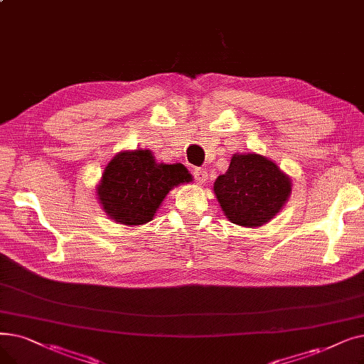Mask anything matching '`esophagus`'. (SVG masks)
Instances as JSON below:
<instances>
[{
    "instance_id": "34e87169",
    "label": "esophagus",
    "mask_w": 364,
    "mask_h": 364,
    "mask_svg": "<svg viewBox=\"0 0 364 364\" xmlns=\"http://www.w3.org/2000/svg\"><path fill=\"white\" fill-rule=\"evenodd\" d=\"M193 176H195V180L198 181V184H205V181L208 180V172L202 168H195Z\"/></svg>"
}]
</instances>
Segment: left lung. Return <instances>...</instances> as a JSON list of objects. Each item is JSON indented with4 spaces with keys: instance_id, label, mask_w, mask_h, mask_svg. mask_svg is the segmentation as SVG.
Returning <instances> with one entry per match:
<instances>
[{
    "instance_id": "obj_1",
    "label": "left lung",
    "mask_w": 364,
    "mask_h": 364,
    "mask_svg": "<svg viewBox=\"0 0 364 364\" xmlns=\"http://www.w3.org/2000/svg\"><path fill=\"white\" fill-rule=\"evenodd\" d=\"M291 187V178L266 156L235 153L229 169L214 181V195L229 221L256 229L284 208Z\"/></svg>"
}]
</instances>
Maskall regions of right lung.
I'll return each instance as SVG.
<instances>
[{
  "instance_id": "right-lung-1",
  "label": "right lung",
  "mask_w": 364,
  "mask_h": 364,
  "mask_svg": "<svg viewBox=\"0 0 364 364\" xmlns=\"http://www.w3.org/2000/svg\"><path fill=\"white\" fill-rule=\"evenodd\" d=\"M192 180L183 164H159L150 150H123L104 168L97 196L117 223L141 226L154 218L169 191Z\"/></svg>"
}]
</instances>
